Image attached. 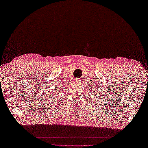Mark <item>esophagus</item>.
<instances>
[{
    "label": "esophagus",
    "instance_id": "obj_1",
    "mask_svg": "<svg viewBox=\"0 0 148 148\" xmlns=\"http://www.w3.org/2000/svg\"><path fill=\"white\" fill-rule=\"evenodd\" d=\"M79 82V79H75V83H78Z\"/></svg>",
    "mask_w": 148,
    "mask_h": 148
}]
</instances>
